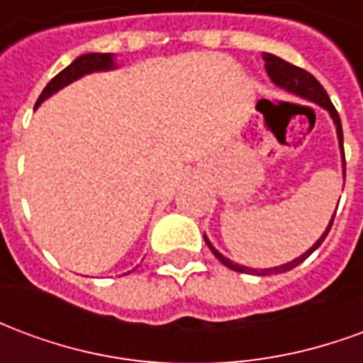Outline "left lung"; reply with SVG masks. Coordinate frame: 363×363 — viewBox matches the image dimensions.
Returning <instances> with one entry per match:
<instances>
[{"label":"left lung","mask_w":363,"mask_h":363,"mask_svg":"<svg viewBox=\"0 0 363 363\" xmlns=\"http://www.w3.org/2000/svg\"><path fill=\"white\" fill-rule=\"evenodd\" d=\"M264 58V62H267V74L270 75V79H272L278 87H281V89L289 91V93H294V95L297 96H303V99H307V101H313V103L320 104V106H325L328 112H330V116H333V120H335L336 124V134H338V142H340V150H342L344 153V145H342V124H340V116H338V112H336L335 104L330 103V99H328L327 91H325V87L320 85L315 77H313L309 72H305L303 67H297L294 66V64H289V62H286V60L278 58V56H274V54H264L262 56ZM344 174H346V161H344ZM336 216V213H335ZM335 216H333V220H330V223H328L327 231L320 235V239L317 241V243L313 245L311 249L307 252H303L301 257H297L296 260H291V262H288V264H281V267H276V268H267V270H255V268H247V267H239V264H235V262H231L229 259H225L221 252H218L216 249L212 247V243L206 239V245L210 247V251L213 252V257L220 260L221 264H225L228 268H231V270H235V272H243V274H257V276H268V274H281V272H288V270H291V268L299 267L301 262H303L309 255H311L315 249H319L320 243L325 241V237L328 235V231H330V228H333V221H335Z\"/></svg>","instance_id":"obj_1"}]
</instances>
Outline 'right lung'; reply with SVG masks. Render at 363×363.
<instances>
[{
  "instance_id": "obj_1",
  "label": "right lung",
  "mask_w": 363,
  "mask_h": 363,
  "mask_svg": "<svg viewBox=\"0 0 363 363\" xmlns=\"http://www.w3.org/2000/svg\"><path fill=\"white\" fill-rule=\"evenodd\" d=\"M111 67H114L112 54H83L79 58H75L66 69H62V72L44 87V91L40 93V96H38V101H36V106L43 103L44 99H48L52 93H56V91L62 89V87H66L67 83L79 79L82 75L91 74V72H101V69H111Z\"/></svg>"
}]
</instances>
